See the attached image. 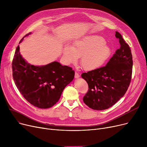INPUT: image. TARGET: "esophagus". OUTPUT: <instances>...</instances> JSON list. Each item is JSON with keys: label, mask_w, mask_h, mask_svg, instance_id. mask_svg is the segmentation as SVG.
<instances>
[{"label": "esophagus", "mask_w": 147, "mask_h": 147, "mask_svg": "<svg viewBox=\"0 0 147 147\" xmlns=\"http://www.w3.org/2000/svg\"><path fill=\"white\" fill-rule=\"evenodd\" d=\"M74 77H75V78H79V77H80V75H79V74L78 72L76 71V72H75Z\"/></svg>", "instance_id": "obj_1"}]
</instances>
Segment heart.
I'll list each match as a JSON object with an SVG mask.
<instances>
[{
	"label": "heart",
	"mask_w": 147,
	"mask_h": 147,
	"mask_svg": "<svg viewBox=\"0 0 147 147\" xmlns=\"http://www.w3.org/2000/svg\"><path fill=\"white\" fill-rule=\"evenodd\" d=\"M104 38L98 35H88L76 39L73 47L65 46L63 57L65 63L74 64L81 57L80 64L86 71H92L101 67L109 58L111 49L105 43Z\"/></svg>",
	"instance_id": "heart-1"
}]
</instances>
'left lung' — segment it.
Instances as JSON below:
<instances>
[{
  "label": "left lung",
  "instance_id": "8db88e82",
  "mask_svg": "<svg viewBox=\"0 0 147 147\" xmlns=\"http://www.w3.org/2000/svg\"><path fill=\"white\" fill-rule=\"evenodd\" d=\"M120 48L104 67L82 74L89 89L83 102L96 110L108 109L124 96L129 86L132 74V55L121 35L115 32Z\"/></svg>",
  "mask_w": 147,
  "mask_h": 147
}]
</instances>
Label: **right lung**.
Masks as SVG:
<instances>
[{
  "label": "right lung",
  "mask_w": 147,
  "mask_h": 147,
  "mask_svg": "<svg viewBox=\"0 0 147 147\" xmlns=\"http://www.w3.org/2000/svg\"><path fill=\"white\" fill-rule=\"evenodd\" d=\"M12 65L13 79L18 90L29 103L40 109H48L55 105L74 77L71 67L63 66L58 62L44 66L28 64L20 55L19 46Z\"/></svg>",
  "instance_id": "obj_1"
}]
</instances>
